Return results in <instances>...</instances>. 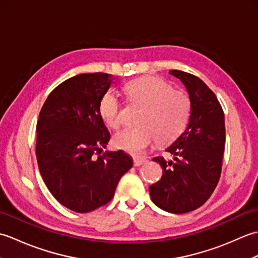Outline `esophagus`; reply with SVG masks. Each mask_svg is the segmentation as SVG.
Here are the masks:
<instances>
[{
    "instance_id": "obj_1",
    "label": "esophagus",
    "mask_w": 258,
    "mask_h": 258,
    "mask_svg": "<svg viewBox=\"0 0 258 258\" xmlns=\"http://www.w3.org/2000/svg\"><path fill=\"white\" fill-rule=\"evenodd\" d=\"M146 163V158L143 157H135L134 158V166H141Z\"/></svg>"
}]
</instances>
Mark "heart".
<instances>
[{
  "label": "heart",
  "mask_w": 258,
  "mask_h": 258,
  "mask_svg": "<svg viewBox=\"0 0 258 258\" xmlns=\"http://www.w3.org/2000/svg\"><path fill=\"white\" fill-rule=\"evenodd\" d=\"M124 91L130 101L142 105L140 125L117 133L114 144L131 154H141L158 140L166 144L177 139L187 125L190 100L187 93L173 89L166 81L154 76H141L126 83ZM100 114L109 127L124 124L122 104L113 93L107 92L100 102Z\"/></svg>",
  "instance_id": "obj_1"
}]
</instances>
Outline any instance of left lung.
Returning <instances> with one entry per match:
<instances>
[{
    "label": "left lung",
    "instance_id": "obj_1",
    "mask_svg": "<svg viewBox=\"0 0 258 258\" xmlns=\"http://www.w3.org/2000/svg\"><path fill=\"white\" fill-rule=\"evenodd\" d=\"M185 85L190 100L187 127L166 152L174 160L157 156L162 178L150 186L153 203L162 210L183 214L202 206L210 199L221 177L225 149V119L216 95L197 76L169 71Z\"/></svg>",
    "mask_w": 258,
    "mask_h": 258
}]
</instances>
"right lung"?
<instances>
[{
  "label": "right lung",
  "mask_w": 258,
  "mask_h": 258,
  "mask_svg": "<svg viewBox=\"0 0 258 258\" xmlns=\"http://www.w3.org/2000/svg\"><path fill=\"white\" fill-rule=\"evenodd\" d=\"M114 80L100 72L73 76L50 93L38 115V169L51 194L76 213L107 204L120 177L133 166L120 150L95 156L111 139L100 102Z\"/></svg>",
  "instance_id": "add662e5"
}]
</instances>
